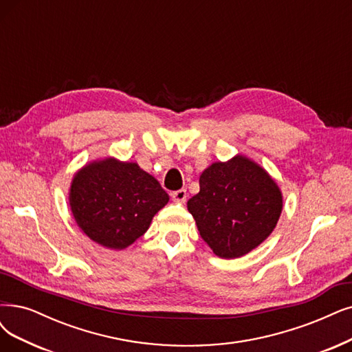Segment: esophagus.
Wrapping results in <instances>:
<instances>
[{"label":"esophagus","mask_w":352,"mask_h":352,"mask_svg":"<svg viewBox=\"0 0 352 352\" xmlns=\"http://www.w3.org/2000/svg\"><path fill=\"white\" fill-rule=\"evenodd\" d=\"M171 197H173V200L175 203H186V200H187V191L184 188L177 190V191L171 192Z\"/></svg>","instance_id":"34e87169"}]
</instances>
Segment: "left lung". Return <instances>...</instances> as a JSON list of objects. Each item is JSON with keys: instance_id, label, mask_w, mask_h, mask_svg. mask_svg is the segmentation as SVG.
I'll list each match as a JSON object with an SVG mask.
<instances>
[{"instance_id": "left-lung-1", "label": "left lung", "mask_w": 352, "mask_h": 352, "mask_svg": "<svg viewBox=\"0 0 352 352\" xmlns=\"http://www.w3.org/2000/svg\"><path fill=\"white\" fill-rule=\"evenodd\" d=\"M200 236L220 258H238L264 242L283 209L278 186L245 156L216 162L200 175V191L187 203Z\"/></svg>"}]
</instances>
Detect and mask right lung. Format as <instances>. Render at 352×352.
Returning <instances> with one entry per match:
<instances>
[{
    "mask_svg": "<svg viewBox=\"0 0 352 352\" xmlns=\"http://www.w3.org/2000/svg\"><path fill=\"white\" fill-rule=\"evenodd\" d=\"M168 200L158 181L138 164L113 158L84 166L69 192L78 226L110 250H123L140 238Z\"/></svg>",
    "mask_w": 352,
    "mask_h": 352,
    "instance_id": "add662e5",
    "label": "right lung"
}]
</instances>
